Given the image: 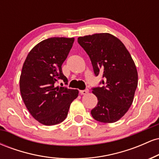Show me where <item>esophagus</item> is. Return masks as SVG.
Masks as SVG:
<instances>
[{"label":"esophagus","mask_w":159,"mask_h":159,"mask_svg":"<svg viewBox=\"0 0 159 159\" xmlns=\"http://www.w3.org/2000/svg\"><path fill=\"white\" fill-rule=\"evenodd\" d=\"M88 92H89L88 89H86V90H80V93L81 95H86L87 93H88Z\"/></svg>","instance_id":"esophagus-1"}]
</instances>
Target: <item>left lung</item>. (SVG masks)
<instances>
[{
    "instance_id": "1",
    "label": "left lung",
    "mask_w": 159,
    "mask_h": 159,
    "mask_svg": "<svg viewBox=\"0 0 159 159\" xmlns=\"http://www.w3.org/2000/svg\"><path fill=\"white\" fill-rule=\"evenodd\" d=\"M78 43L88 54L95 75L104 78L102 87L92 88L98 103L91 115L101 123L116 122L132 105L138 87L132 57L119 39L107 33L80 36Z\"/></svg>"
}]
</instances>
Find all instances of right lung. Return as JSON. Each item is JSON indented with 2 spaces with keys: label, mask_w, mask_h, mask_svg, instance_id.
<instances>
[{
  "label": "right lung",
  "mask_w": 159,
  "mask_h": 159,
  "mask_svg": "<svg viewBox=\"0 0 159 159\" xmlns=\"http://www.w3.org/2000/svg\"><path fill=\"white\" fill-rule=\"evenodd\" d=\"M74 38L52 37L38 43L27 54L20 76V92L34 119L54 125L66 118L78 90L56 87L58 80L66 83L62 64L72 47Z\"/></svg>",
  "instance_id": "add662e5"
}]
</instances>
